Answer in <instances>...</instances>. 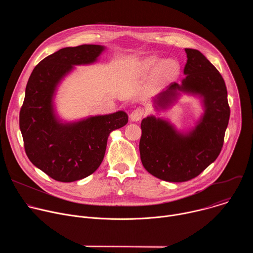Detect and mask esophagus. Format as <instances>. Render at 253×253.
Instances as JSON below:
<instances>
[{
  "mask_svg": "<svg viewBox=\"0 0 253 253\" xmlns=\"http://www.w3.org/2000/svg\"><path fill=\"white\" fill-rule=\"evenodd\" d=\"M144 115V110L143 108H136V109H134L131 114H130V119L134 122H137V121H140L141 118L143 117Z\"/></svg>",
  "mask_w": 253,
  "mask_h": 253,
  "instance_id": "obj_1",
  "label": "esophagus"
}]
</instances>
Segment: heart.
<instances>
[{
    "instance_id": "b5f03b06",
    "label": "heart",
    "mask_w": 253,
    "mask_h": 253,
    "mask_svg": "<svg viewBox=\"0 0 253 253\" xmlns=\"http://www.w3.org/2000/svg\"><path fill=\"white\" fill-rule=\"evenodd\" d=\"M142 69L144 72H149L153 69V81L155 83H164L178 76L180 64L174 59L160 60L156 56H151L143 61Z\"/></svg>"
}]
</instances>
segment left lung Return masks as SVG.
I'll list each match as a JSON object with an SVG mask.
<instances>
[{
  "instance_id": "left-lung-1",
  "label": "left lung",
  "mask_w": 253,
  "mask_h": 253,
  "mask_svg": "<svg viewBox=\"0 0 253 253\" xmlns=\"http://www.w3.org/2000/svg\"><path fill=\"white\" fill-rule=\"evenodd\" d=\"M186 77L171 83L155 99V108L166 109L180 93L199 95L204 113L188 133L178 132L168 121L148 116L141 122L139 150L142 164L150 174L168 182H184L198 176L218 157L224 142L230 108L225 82L206 57L185 49Z\"/></svg>"
}]
</instances>
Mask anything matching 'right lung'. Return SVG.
Returning a JSON list of instances; mask_svg holds the SVG:
<instances>
[{
    "label": "right lung",
    "mask_w": 253,
    "mask_h": 253,
    "mask_svg": "<svg viewBox=\"0 0 253 253\" xmlns=\"http://www.w3.org/2000/svg\"><path fill=\"white\" fill-rule=\"evenodd\" d=\"M101 45L63 48L43 59L28 80L20 111V129L30 161L60 182H73L94 173L103 161L109 134L125 126L124 111L62 123L53 99L58 85L77 65L97 61Z\"/></svg>",
    "instance_id": "add662e5"
}]
</instances>
